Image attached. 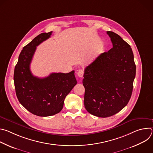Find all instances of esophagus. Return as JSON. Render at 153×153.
I'll return each instance as SVG.
<instances>
[{
  "label": "esophagus",
  "instance_id": "34e87169",
  "mask_svg": "<svg viewBox=\"0 0 153 153\" xmlns=\"http://www.w3.org/2000/svg\"><path fill=\"white\" fill-rule=\"evenodd\" d=\"M83 71L82 70V69H80L77 71V76L79 77H82L83 76Z\"/></svg>",
  "mask_w": 153,
  "mask_h": 153
}]
</instances>
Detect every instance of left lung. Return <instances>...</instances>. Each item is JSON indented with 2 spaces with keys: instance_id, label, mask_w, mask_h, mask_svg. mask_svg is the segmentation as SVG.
<instances>
[{
  "instance_id": "8db88e82",
  "label": "left lung",
  "mask_w": 153,
  "mask_h": 153,
  "mask_svg": "<svg viewBox=\"0 0 153 153\" xmlns=\"http://www.w3.org/2000/svg\"><path fill=\"white\" fill-rule=\"evenodd\" d=\"M106 33L113 48L85 68L82 82L85 109L100 117L113 116L128 104L136 69L130 45L115 33Z\"/></svg>"
}]
</instances>
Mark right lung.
<instances>
[{"mask_svg": "<svg viewBox=\"0 0 153 153\" xmlns=\"http://www.w3.org/2000/svg\"><path fill=\"white\" fill-rule=\"evenodd\" d=\"M52 31L41 33L25 46L19 56L14 73V82L19 102L32 114L42 117L59 113L64 100L77 84L74 71L54 73L48 77L34 76L30 63L36 47L50 37Z\"/></svg>", "mask_w": 153, "mask_h": 153, "instance_id": "obj_1", "label": "right lung"}]
</instances>
